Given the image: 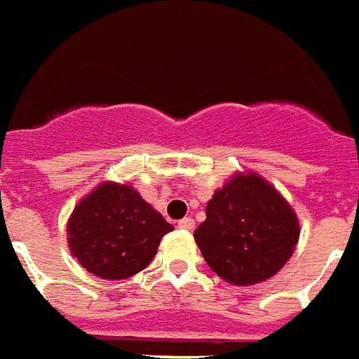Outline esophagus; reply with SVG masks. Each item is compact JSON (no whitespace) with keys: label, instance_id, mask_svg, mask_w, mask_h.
<instances>
[{"label":"esophagus","instance_id":"1","mask_svg":"<svg viewBox=\"0 0 359 359\" xmlns=\"http://www.w3.org/2000/svg\"><path fill=\"white\" fill-rule=\"evenodd\" d=\"M194 226H196V222H194L192 217H187V219L179 220L180 230H194Z\"/></svg>","mask_w":359,"mask_h":359}]
</instances>
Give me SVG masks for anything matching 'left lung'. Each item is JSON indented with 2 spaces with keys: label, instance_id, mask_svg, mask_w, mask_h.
Wrapping results in <instances>:
<instances>
[{
  "label": "left lung",
  "instance_id": "obj_1",
  "mask_svg": "<svg viewBox=\"0 0 359 359\" xmlns=\"http://www.w3.org/2000/svg\"><path fill=\"white\" fill-rule=\"evenodd\" d=\"M194 232L203 259L232 285H255L285 266L299 243V217L255 171H238L207 201Z\"/></svg>",
  "mask_w": 359,
  "mask_h": 359
}]
</instances>
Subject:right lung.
Instances as JSON below:
<instances>
[{
	"label": "right lung",
	"instance_id": "add662e5",
	"mask_svg": "<svg viewBox=\"0 0 359 359\" xmlns=\"http://www.w3.org/2000/svg\"><path fill=\"white\" fill-rule=\"evenodd\" d=\"M171 230L131 184L112 180L83 196L66 224L72 257L102 280H126L144 270Z\"/></svg>",
	"mask_w": 359,
	"mask_h": 359
}]
</instances>
